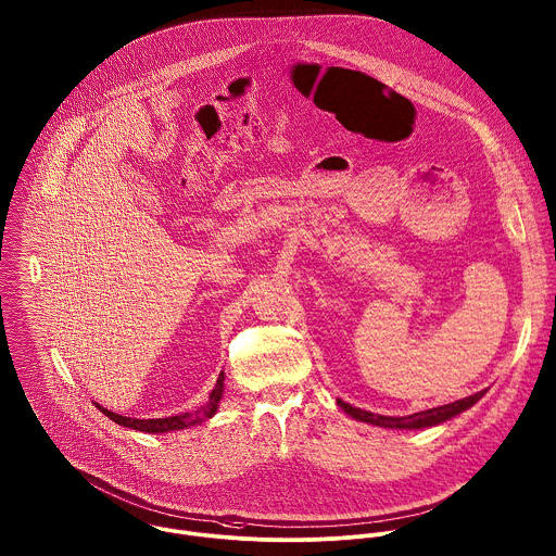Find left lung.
Instances as JSON below:
<instances>
[{
    "instance_id": "1",
    "label": "left lung",
    "mask_w": 556,
    "mask_h": 556,
    "mask_svg": "<svg viewBox=\"0 0 556 556\" xmlns=\"http://www.w3.org/2000/svg\"><path fill=\"white\" fill-rule=\"evenodd\" d=\"M483 394L485 392H479V394H472L468 399H462V401H455V403H448V405H442V407H433V409H427V412H418V414H412V416H405V418L370 414V412L353 407L344 401H338V405L349 416H353L355 420H362V422H368V425H375V427H383V429H427V427H433V425H440V422H446V420L459 416L462 412L472 407Z\"/></svg>"
}]
</instances>
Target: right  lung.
I'll return each mask as SVG.
<instances>
[{
    "instance_id": "obj_1",
    "label": "right lung",
    "mask_w": 556,
    "mask_h": 556,
    "mask_svg": "<svg viewBox=\"0 0 556 556\" xmlns=\"http://www.w3.org/2000/svg\"><path fill=\"white\" fill-rule=\"evenodd\" d=\"M223 381H225V377H223V372L218 375V379H216V386H214V390H212V394H210V401H207V405L205 407H201L203 409V418H212L214 414H216V409H218V401H220V396H223ZM99 407V405H97ZM99 412H103L110 420H114L116 425H121V427H129V429H136V431H144V433H168V431H179V429H186L188 425H194V422H199V420H203V418H197V414H194V418L190 416V414H186V416H170V418H157V420H136V418H125V416H118V414H112V412H108V409H103V407H99Z\"/></svg>"
}]
</instances>
